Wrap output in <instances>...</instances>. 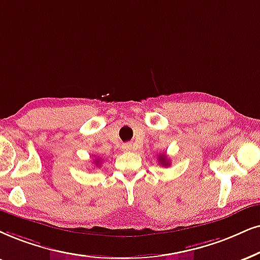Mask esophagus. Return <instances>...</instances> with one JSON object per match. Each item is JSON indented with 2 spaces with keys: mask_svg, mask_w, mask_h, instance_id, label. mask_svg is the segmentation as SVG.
<instances>
[{
  "mask_svg": "<svg viewBox=\"0 0 260 260\" xmlns=\"http://www.w3.org/2000/svg\"><path fill=\"white\" fill-rule=\"evenodd\" d=\"M132 149H133L132 144H129V143L123 144V150H126V151H132Z\"/></svg>",
  "mask_w": 260,
  "mask_h": 260,
  "instance_id": "34e87169",
  "label": "esophagus"
}]
</instances>
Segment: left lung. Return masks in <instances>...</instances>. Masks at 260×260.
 Wrapping results in <instances>:
<instances>
[{
    "mask_svg": "<svg viewBox=\"0 0 260 260\" xmlns=\"http://www.w3.org/2000/svg\"><path fill=\"white\" fill-rule=\"evenodd\" d=\"M158 159H159V163L162 164L163 167H168L169 164H170L169 159L167 158V156H166V154H159V156H158Z\"/></svg>",
    "mask_w": 260,
    "mask_h": 260,
    "instance_id": "8db88e82",
    "label": "left lung"
}]
</instances>
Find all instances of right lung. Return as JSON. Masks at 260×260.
I'll return each instance as SVG.
<instances>
[{
	"label": "right lung",
	"instance_id": "right-lung-1",
	"mask_svg": "<svg viewBox=\"0 0 260 260\" xmlns=\"http://www.w3.org/2000/svg\"><path fill=\"white\" fill-rule=\"evenodd\" d=\"M94 163H96V166H98V164H100V166H101V159L100 158H96V160H94Z\"/></svg>",
	"mask_w": 260,
	"mask_h": 260
}]
</instances>
